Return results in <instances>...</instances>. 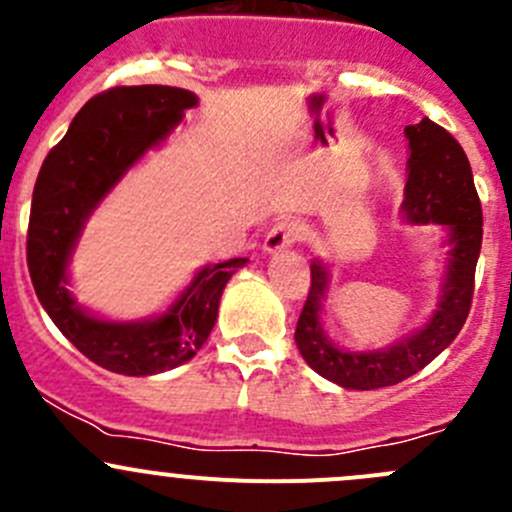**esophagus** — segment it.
I'll return each mask as SVG.
<instances>
[{
    "label": "esophagus",
    "instance_id": "esophagus-1",
    "mask_svg": "<svg viewBox=\"0 0 512 512\" xmlns=\"http://www.w3.org/2000/svg\"><path fill=\"white\" fill-rule=\"evenodd\" d=\"M299 237H302V227H299V223H294V220H280V223L272 225L270 232H267L265 250L280 252L285 250V247H292Z\"/></svg>",
    "mask_w": 512,
    "mask_h": 512
}]
</instances>
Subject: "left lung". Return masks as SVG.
I'll use <instances>...</instances> for the list:
<instances>
[{"mask_svg":"<svg viewBox=\"0 0 512 512\" xmlns=\"http://www.w3.org/2000/svg\"><path fill=\"white\" fill-rule=\"evenodd\" d=\"M409 138V178L404 188V218L414 225L436 223L448 230V270L441 302L428 324L394 347L376 352H347L327 339L322 329V299L327 294L329 272L322 262H312V285L299 314L294 342L304 361L324 379L344 389L371 391L394 386L431 364L466 324L476 287V262L483 242V210L473 185L471 163L461 143L423 118L406 126Z\"/></svg>","mask_w":512,"mask_h":512,"instance_id":"8db88e82","label":"left lung"}]
</instances>
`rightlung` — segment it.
I'll use <instances>...</instances> for the list:
<instances>
[{
  "mask_svg": "<svg viewBox=\"0 0 512 512\" xmlns=\"http://www.w3.org/2000/svg\"><path fill=\"white\" fill-rule=\"evenodd\" d=\"M198 96L175 86H116L76 113L66 136L46 156L34 185L27 265L41 307L66 339L108 371L151 376L193 359L210 337L218 304L245 257L208 265L168 312L143 322H108L74 302L71 250L98 200L148 148L165 141Z\"/></svg>",
  "mask_w": 512,
  "mask_h": 512,
  "instance_id": "right-lung-1",
  "label": "right lung"
}]
</instances>
